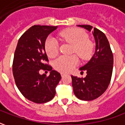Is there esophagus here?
I'll return each mask as SVG.
<instances>
[{
  "instance_id": "obj_1",
  "label": "esophagus",
  "mask_w": 125,
  "mask_h": 125,
  "mask_svg": "<svg viewBox=\"0 0 125 125\" xmlns=\"http://www.w3.org/2000/svg\"><path fill=\"white\" fill-rule=\"evenodd\" d=\"M65 73H61V76H62V77H63V76H65Z\"/></svg>"
}]
</instances>
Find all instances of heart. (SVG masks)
Instances as JSON below:
<instances>
[{"mask_svg": "<svg viewBox=\"0 0 125 125\" xmlns=\"http://www.w3.org/2000/svg\"><path fill=\"white\" fill-rule=\"evenodd\" d=\"M58 37L63 41L73 45L72 52H76L83 60L89 58L92 53L93 45L88 41L86 33L78 29H68L62 31ZM45 49L49 57L55 56L59 52V43L53 36L48 37L45 42ZM79 60L76 55H63L58 57L53 62L55 70L62 72H68L78 65Z\"/></svg>", "mask_w": 125, "mask_h": 125, "instance_id": "obj_1", "label": "heart"}]
</instances>
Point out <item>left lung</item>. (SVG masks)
Masks as SVG:
<instances>
[{
    "mask_svg": "<svg viewBox=\"0 0 125 125\" xmlns=\"http://www.w3.org/2000/svg\"><path fill=\"white\" fill-rule=\"evenodd\" d=\"M77 26L92 31L96 43L95 52L91 59L79 69L81 73L86 71V76L80 78L72 75L76 96L82 100L90 101L100 96L107 89L113 73V55L104 33L90 25Z\"/></svg>",
    "mask_w": 125,
    "mask_h": 125,
    "instance_id": "1",
    "label": "left lung"
}]
</instances>
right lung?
<instances>
[{
	"mask_svg": "<svg viewBox=\"0 0 125 125\" xmlns=\"http://www.w3.org/2000/svg\"><path fill=\"white\" fill-rule=\"evenodd\" d=\"M57 26L34 25L21 35L15 49L12 72L18 89L27 99L45 103L53 98L60 73L46 63L48 57L45 42ZM40 69L50 71V76L41 75Z\"/></svg>",
	"mask_w": 125,
	"mask_h": 125,
	"instance_id": "add662e5",
	"label": "right lung"
}]
</instances>
